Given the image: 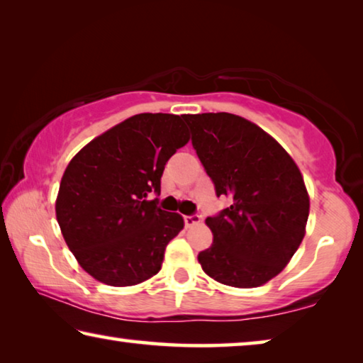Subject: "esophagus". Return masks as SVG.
<instances>
[{
    "label": "esophagus",
    "mask_w": 363,
    "mask_h": 363,
    "mask_svg": "<svg viewBox=\"0 0 363 363\" xmlns=\"http://www.w3.org/2000/svg\"><path fill=\"white\" fill-rule=\"evenodd\" d=\"M200 223H201V218L196 216V214H194V216H184V224H186V227L199 225Z\"/></svg>",
    "instance_id": "34e87169"
}]
</instances>
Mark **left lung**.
<instances>
[{"instance_id": "8db88e82", "label": "left lung", "mask_w": 363, "mask_h": 363, "mask_svg": "<svg viewBox=\"0 0 363 363\" xmlns=\"http://www.w3.org/2000/svg\"><path fill=\"white\" fill-rule=\"evenodd\" d=\"M192 144L216 195L232 205L206 218L211 247L203 272L219 284L256 288L279 275L306 235L309 194L284 147L259 126L233 113L184 115Z\"/></svg>"}]
</instances>
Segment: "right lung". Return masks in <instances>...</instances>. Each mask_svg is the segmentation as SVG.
Wrapping results in <instances>:
<instances>
[{
  "mask_svg": "<svg viewBox=\"0 0 363 363\" xmlns=\"http://www.w3.org/2000/svg\"><path fill=\"white\" fill-rule=\"evenodd\" d=\"M182 116L139 113L86 144L65 168L56 218L67 247L91 277L133 286L162 269L181 214L160 210L164 164L189 143Z\"/></svg>",
  "mask_w": 363,
  "mask_h": 363,
  "instance_id": "add662e5",
  "label": "right lung"
}]
</instances>
